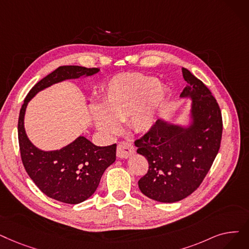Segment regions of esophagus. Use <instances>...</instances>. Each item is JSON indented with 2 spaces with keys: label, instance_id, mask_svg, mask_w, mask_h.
<instances>
[{
  "label": "esophagus",
  "instance_id": "obj_1",
  "mask_svg": "<svg viewBox=\"0 0 249 249\" xmlns=\"http://www.w3.org/2000/svg\"><path fill=\"white\" fill-rule=\"evenodd\" d=\"M135 153L134 146L128 142H119L117 146V157L120 159H127Z\"/></svg>",
  "mask_w": 249,
  "mask_h": 249
}]
</instances>
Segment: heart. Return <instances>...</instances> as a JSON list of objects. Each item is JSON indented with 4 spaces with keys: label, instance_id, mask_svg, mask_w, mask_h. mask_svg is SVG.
I'll return each instance as SVG.
<instances>
[{
    "label": "heart",
    "instance_id": "b5f03b06",
    "mask_svg": "<svg viewBox=\"0 0 249 249\" xmlns=\"http://www.w3.org/2000/svg\"><path fill=\"white\" fill-rule=\"evenodd\" d=\"M166 92L153 76L142 73L118 75L105 91L104 110L94 107L92 111L95 125L105 134H115L120 129L118 121L128 118L133 130L146 132L156 124Z\"/></svg>",
    "mask_w": 249,
    "mask_h": 249
}]
</instances>
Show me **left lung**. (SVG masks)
Segmentation results:
<instances>
[{"mask_svg":"<svg viewBox=\"0 0 249 249\" xmlns=\"http://www.w3.org/2000/svg\"><path fill=\"white\" fill-rule=\"evenodd\" d=\"M182 73L187 84L180 96L192 100L190 125L158 120L134 142L137 153L148 161L138 187L145 196L160 202H176L196 191L221 145L223 121L217 101L189 70L182 68Z\"/></svg>","mask_w":249,"mask_h":249,"instance_id":"obj_1","label":"left lung"}]
</instances>
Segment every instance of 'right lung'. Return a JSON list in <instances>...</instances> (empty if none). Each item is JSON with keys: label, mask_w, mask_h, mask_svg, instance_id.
<instances>
[{"label": "right lung", "mask_w": 249, "mask_h": 249, "mask_svg": "<svg viewBox=\"0 0 249 249\" xmlns=\"http://www.w3.org/2000/svg\"><path fill=\"white\" fill-rule=\"evenodd\" d=\"M99 71V68L61 66L30 89L20 110L18 140L23 166L31 180L46 196L64 203H80L92 196L104 172L116 160L117 145L96 146L88 138L79 136L61 149L41 150L32 144L26 135V107L37 92L53 84L91 76Z\"/></svg>", "instance_id": "add662e5"}]
</instances>
